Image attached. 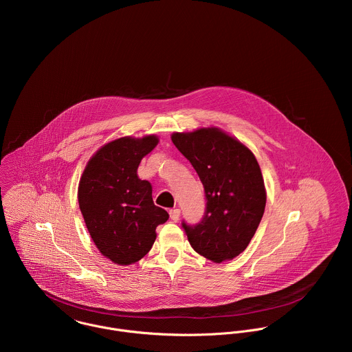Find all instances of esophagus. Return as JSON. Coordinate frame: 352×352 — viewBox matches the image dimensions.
Listing matches in <instances>:
<instances>
[{"label":"esophagus","mask_w":352,"mask_h":352,"mask_svg":"<svg viewBox=\"0 0 352 352\" xmlns=\"http://www.w3.org/2000/svg\"><path fill=\"white\" fill-rule=\"evenodd\" d=\"M169 217L172 221H177L180 218V210L179 208H172L169 210Z\"/></svg>","instance_id":"1"}]
</instances>
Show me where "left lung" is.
I'll return each mask as SVG.
<instances>
[{"mask_svg": "<svg viewBox=\"0 0 352 352\" xmlns=\"http://www.w3.org/2000/svg\"><path fill=\"white\" fill-rule=\"evenodd\" d=\"M172 142L197 170L206 194L199 223L183 228L194 251L221 263L245 251L265 208V187L256 157L217 127L173 133Z\"/></svg>", "mask_w": 352, "mask_h": 352, "instance_id": "left-lung-1", "label": "left lung"}]
</instances>
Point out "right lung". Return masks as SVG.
I'll use <instances>...</instances> for the list:
<instances>
[{
	"mask_svg": "<svg viewBox=\"0 0 352 352\" xmlns=\"http://www.w3.org/2000/svg\"><path fill=\"white\" fill-rule=\"evenodd\" d=\"M158 144L157 135L123 137L101 146L88 161L78 184V204L87 229L102 256L119 265L141 260L169 214L151 198V184L137 175L141 160Z\"/></svg>",
	"mask_w": 352,
	"mask_h": 352,
	"instance_id": "right-lung-1",
	"label": "right lung"
}]
</instances>
